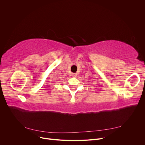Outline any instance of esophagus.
Wrapping results in <instances>:
<instances>
[{
	"instance_id": "esophagus-1",
	"label": "esophagus",
	"mask_w": 145,
	"mask_h": 145,
	"mask_svg": "<svg viewBox=\"0 0 145 145\" xmlns=\"http://www.w3.org/2000/svg\"><path fill=\"white\" fill-rule=\"evenodd\" d=\"M77 73H72V76L73 77H76Z\"/></svg>"
}]
</instances>
